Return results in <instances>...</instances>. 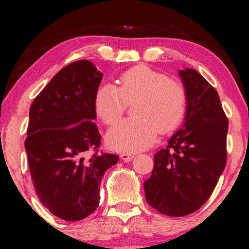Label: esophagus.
<instances>
[{
	"instance_id": "esophagus-1",
	"label": "esophagus",
	"mask_w": 249,
	"mask_h": 249,
	"mask_svg": "<svg viewBox=\"0 0 249 249\" xmlns=\"http://www.w3.org/2000/svg\"><path fill=\"white\" fill-rule=\"evenodd\" d=\"M120 158H121V160H124V161L129 162L135 158V154H132V153H121Z\"/></svg>"
}]
</instances>
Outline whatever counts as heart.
Segmentation results:
<instances>
[{"instance_id": "obj_1", "label": "heart", "mask_w": 249, "mask_h": 249, "mask_svg": "<svg viewBox=\"0 0 249 249\" xmlns=\"http://www.w3.org/2000/svg\"><path fill=\"white\" fill-rule=\"evenodd\" d=\"M135 118L118 122L107 135V145L119 152H136L155 142L158 131L166 134L185 117L187 91L178 80L147 66H136L119 78V86L102 84L95 91L94 110L105 124L121 118L127 103Z\"/></svg>"}]
</instances>
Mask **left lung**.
<instances>
[{"instance_id": "8db88e82", "label": "left lung", "mask_w": 249, "mask_h": 249, "mask_svg": "<svg viewBox=\"0 0 249 249\" xmlns=\"http://www.w3.org/2000/svg\"><path fill=\"white\" fill-rule=\"evenodd\" d=\"M179 76L187 91L185 121L155 153L153 172L144 182L147 203L169 216L200 209L227 163L228 119L219 94L195 69L185 68Z\"/></svg>"}]
</instances>
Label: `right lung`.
Masks as SVG:
<instances>
[{
    "instance_id": "1",
    "label": "right lung",
    "mask_w": 249,
    "mask_h": 249,
    "mask_svg": "<svg viewBox=\"0 0 249 249\" xmlns=\"http://www.w3.org/2000/svg\"><path fill=\"white\" fill-rule=\"evenodd\" d=\"M102 78L90 61H76L51 79L29 110L25 148L34 187L43 205L66 221L96 210L104 173L119 161L97 153L94 96Z\"/></svg>"
}]
</instances>
